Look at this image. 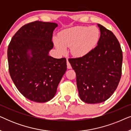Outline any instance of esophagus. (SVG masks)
<instances>
[{"label": "esophagus", "instance_id": "obj_1", "mask_svg": "<svg viewBox=\"0 0 131 131\" xmlns=\"http://www.w3.org/2000/svg\"><path fill=\"white\" fill-rule=\"evenodd\" d=\"M67 69H71V64H70V62H69V60H67Z\"/></svg>", "mask_w": 131, "mask_h": 131}]
</instances>
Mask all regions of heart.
Returning <instances> with one entry per match:
<instances>
[{
	"label": "heart",
	"instance_id": "1",
	"mask_svg": "<svg viewBox=\"0 0 131 131\" xmlns=\"http://www.w3.org/2000/svg\"><path fill=\"white\" fill-rule=\"evenodd\" d=\"M100 30L95 26H76L62 30L54 38L55 45L61 53L70 47L71 53L76 57H83L92 51L100 39Z\"/></svg>",
	"mask_w": 131,
	"mask_h": 131
}]
</instances>
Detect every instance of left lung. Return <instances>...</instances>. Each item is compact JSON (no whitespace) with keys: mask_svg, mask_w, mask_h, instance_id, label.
Masks as SVG:
<instances>
[{"mask_svg":"<svg viewBox=\"0 0 131 131\" xmlns=\"http://www.w3.org/2000/svg\"><path fill=\"white\" fill-rule=\"evenodd\" d=\"M98 45L82 57L69 58L76 74L80 98L88 104L106 101L117 88L122 75L123 55L119 41L110 30L98 24Z\"/></svg>","mask_w":131,"mask_h":131,"instance_id":"1","label":"left lung"}]
</instances>
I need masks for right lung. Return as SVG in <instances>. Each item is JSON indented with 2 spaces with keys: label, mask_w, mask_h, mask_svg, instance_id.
<instances>
[{
  "label": "right lung",
  "mask_w": 131,
  "mask_h": 131,
  "mask_svg": "<svg viewBox=\"0 0 131 131\" xmlns=\"http://www.w3.org/2000/svg\"><path fill=\"white\" fill-rule=\"evenodd\" d=\"M58 25L36 21L28 23L12 37L8 48L9 71L21 94L37 103L53 98L67 70L65 58L49 55L52 37Z\"/></svg>",
  "instance_id": "add662e5"
}]
</instances>
